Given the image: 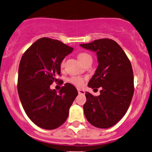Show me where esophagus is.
<instances>
[{"mask_svg": "<svg viewBox=\"0 0 152 152\" xmlns=\"http://www.w3.org/2000/svg\"><path fill=\"white\" fill-rule=\"evenodd\" d=\"M78 93L79 94H82V95H85V91L82 89H78Z\"/></svg>", "mask_w": 152, "mask_h": 152, "instance_id": "esophagus-1", "label": "esophagus"}]
</instances>
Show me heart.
Returning <instances> with one entry per match:
<instances>
[{"label":"heart","instance_id":"obj_1","mask_svg":"<svg viewBox=\"0 0 152 152\" xmlns=\"http://www.w3.org/2000/svg\"><path fill=\"white\" fill-rule=\"evenodd\" d=\"M78 58H79V61L82 63V64H85L86 61H88V60L92 59V57L90 54L87 53H80L78 55ZM64 64V59H63L61 62V67H63ZM84 81H85V78L81 77V76H72L69 79V82L70 83H72L73 85H76V86H82L84 83Z\"/></svg>","mask_w":152,"mask_h":152}]
</instances>
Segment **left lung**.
<instances>
[{
    "mask_svg": "<svg viewBox=\"0 0 152 152\" xmlns=\"http://www.w3.org/2000/svg\"><path fill=\"white\" fill-rule=\"evenodd\" d=\"M80 46L96 53L98 67L88 85L102 88L97 96L86 92L84 113L92 126L110 128L124 117L133 97L132 64L121 47L112 39H98Z\"/></svg>",
    "mask_w": 152,
    "mask_h": 152,
    "instance_id": "left-lung-1",
    "label": "left lung"
}]
</instances>
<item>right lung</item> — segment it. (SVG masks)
I'll return each instance as SVG.
<instances>
[{"instance_id": "1", "label": "right lung", "mask_w": 152, "mask_h": 152, "mask_svg": "<svg viewBox=\"0 0 152 152\" xmlns=\"http://www.w3.org/2000/svg\"><path fill=\"white\" fill-rule=\"evenodd\" d=\"M73 50L59 41L42 38L21 57L18 78L19 98L28 117L42 129L52 130L61 126L78 95L70 83L64 84L58 93L50 89L53 82L61 81L57 79L61 62Z\"/></svg>"}]
</instances>
